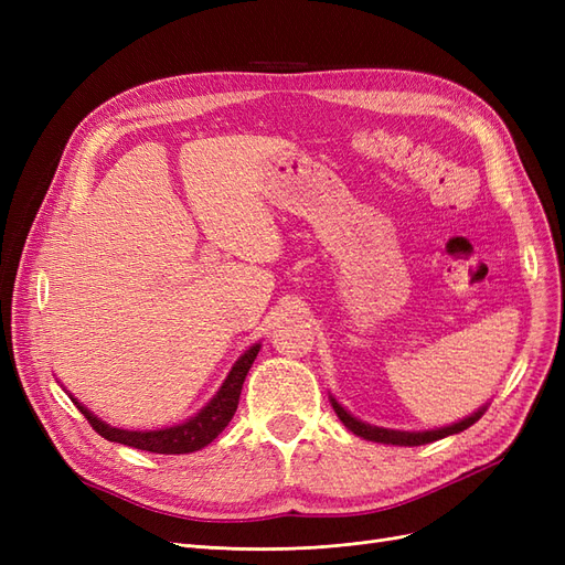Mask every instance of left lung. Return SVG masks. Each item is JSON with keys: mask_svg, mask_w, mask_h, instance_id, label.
I'll use <instances>...</instances> for the list:
<instances>
[{"mask_svg": "<svg viewBox=\"0 0 565 565\" xmlns=\"http://www.w3.org/2000/svg\"><path fill=\"white\" fill-rule=\"evenodd\" d=\"M330 403L334 407L337 417L344 422V426L349 431H353L355 436H361L365 440H372V443H384V446H405V448H415V446H426V443H434V440H440L446 436H452V434H459L469 429L471 424H476L478 419L483 417V413L488 409V405L478 407L476 413H471L469 417L459 419L455 424H448V426H438V429H424V431H401V429H384V426H374V424H367L363 419L353 417L349 409L341 405L334 396H330Z\"/></svg>", "mask_w": 565, "mask_h": 565, "instance_id": "left-lung-1", "label": "left lung"}]
</instances>
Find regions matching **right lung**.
Masks as SVG:
<instances>
[{
	"mask_svg": "<svg viewBox=\"0 0 565 565\" xmlns=\"http://www.w3.org/2000/svg\"><path fill=\"white\" fill-rule=\"evenodd\" d=\"M262 349L259 344H252L237 361L233 363L231 372L226 374L224 384L210 398V403L200 407L193 417H188L179 424L162 426V429H119V426H110L100 417H96L89 407H84L75 396L73 403L77 405L79 413L89 419L94 431L104 436L110 443H122V446L146 450V452H158V455H185L202 450L226 429L228 422L233 419L237 401H241V391L245 384L247 372L254 363L256 353Z\"/></svg>",
	"mask_w": 565,
	"mask_h": 565,
	"instance_id": "right-lung-1",
	"label": "right lung"
}]
</instances>
